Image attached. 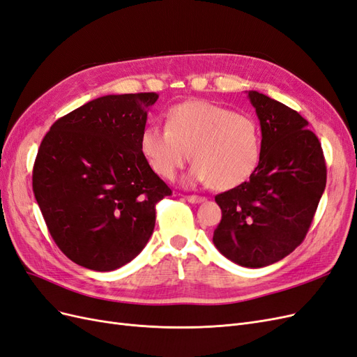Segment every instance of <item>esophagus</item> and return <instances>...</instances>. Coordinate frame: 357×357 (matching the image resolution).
<instances>
[{
	"label": "esophagus",
	"instance_id": "34e87169",
	"mask_svg": "<svg viewBox=\"0 0 357 357\" xmlns=\"http://www.w3.org/2000/svg\"><path fill=\"white\" fill-rule=\"evenodd\" d=\"M185 199L190 204H199V202H204L205 198L204 197H198V195H186Z\"/></svg>",
	"mask_w": 357,
	"mask_h": 357
}]
</instances>
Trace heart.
<instances>
[{
	"label": "heart",
	"instance_id": "b5f03b06",
	"mask_svg": "<svg viewBox=\"0 0 357 357\" xmlns=\"http://www.w3.org/2000/svg\"><path fill=\"white\" fill-rule=\"evenodd\" d=\"M139 150L156 174L176 177L190 159L186 185L210 183L213 189L240 186L252 177L262 156V131L248 113H236L207 101H188L172 107L165 128L147 126Z\"/></svg>",
	"mask_w": 357,
	"mask_h": 357
}]
</instances>
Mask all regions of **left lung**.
<instances>
[{
  "label": "left lung",
  "mask_w": 357,
  "mask_h": 357,
  "mask_svg": "<svg viewBox=\"0 0 357 357\" xmlns=\"http://www.w3.org/2000/svg\"><path fill=\"white\" fill-rule=\"evenodd\" d=\"M262 129V156L250 180L215 195L222 220L213 243L229 261L262 268L304 241L326 188V162L316 134L298 112L248 92Z\"/></svg>",
  "instance_id": "left-lung-1"
}]
</instances>
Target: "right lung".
Segmentation results:
<instances>
[{"label": "right lung", "instance_id": "add662e5", "mask_svg": "<svg viewBox=\"0 0 357 357\" xmlns=\"http://www.w3.org/2000/svg\"><path fill=\"white\" fill-rule=\"evenodd\" d=\"M155 92L105 95L62 116L43 138L32 190L53 241L73 262L113 271L152 236L171 189L139 150Z\"/></svg>", "mask_w": 357, "mask_h": 357}]
</instances>
